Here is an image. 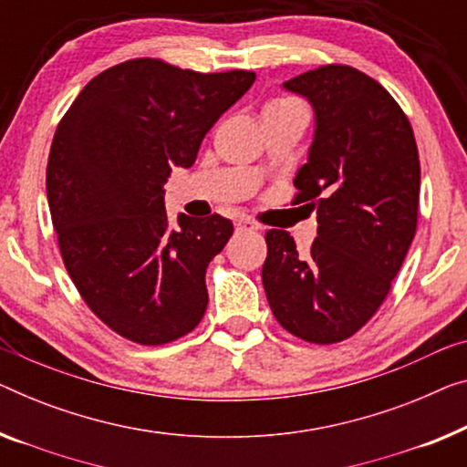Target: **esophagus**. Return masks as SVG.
I'll list each match as a JSON object with an SVG mask.
<instances>
[{"mask_svg": "<svg viewBox=\"0 0 467 467\" xmlns=\"http://www.w3.org/2000/svg\"><path fill=\"white\" fill-rule=\"evenodd\" d=\"M234 226H236V231H239V233H257V231H260V226H257L255 222L247 220V218L236 220Z\"/></svg>", "mask_w": 467, "mask_h": 467, "instance_id": "esophagus-1", "label": "esophagus"}]
</instances>
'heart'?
<instances>
[{
    "label": "heart",
    "instance_id": "heart-1",
    "mask_svg": "<svg viewBox=\"0 0 467 467\" xmlns=\"http://www.w3.org/2000/svg\"><path fill=\"white\" fill-rule=\"evenodd\" d=\"M289 109H302V107L297 100L287 99V96H281V99L270 100L264 110H289Z\"/></svg>",
    "mask_w": 467,
    "mask_h": 467
}]
</instances>
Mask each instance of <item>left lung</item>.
<instances>
[{
    "instance_id": "obj_1",
    "label": "left lung",
    "mask_w": 467,
    "mask_h": 467,
    "mask_svg": "<svg viewBox=\"0 0 467 467\" xmlns=\"http://www.w3.org/2000/svg\"><path fill=\"white\" fill-rule=\"evenodd\" d=\"M283 88L308 99L317 115L294 205L317 212L318 228L308 255L287 231H268L262 283L283 329L337 344L384 304L411 247L420 155L399 102L358 68L325 65Z\"/></svg>"
}]
</instances>
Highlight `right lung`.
<instances>
[{
  "label": "right lung",
  "instance_id": "1",
  "mask_svg": "<svg viewBox=\"0 0 467 467\" xmlns=\"http://www.w3.org/2000/svg\"><path fill=\"white\" fill-rule=\"evenodd\" d=\"M255 73L125 60L81 89L56 128L46 191L62 262L83 302L121 337L161 346L207 308L205 270L233 236L213 213L167 218L163 184L191 167Z\"/></svg>",
  "mask_w": 467,
  "mask_h": 467
}]
</instances>
